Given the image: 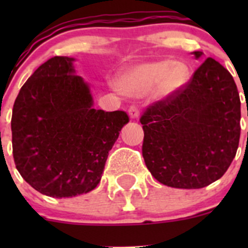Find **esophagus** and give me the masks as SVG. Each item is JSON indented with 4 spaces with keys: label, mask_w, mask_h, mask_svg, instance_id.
I'll return each instance as SVG.
<instances>
[{
    "label": "esophagus",
    "mask_w": 248,
    "mask_h": 248,
    "mask_svg": "<svg viewBox=\"0 0 248 248\" xmlns=\"http://www.w3.org/2000/svg\"><path fill=\"white\" fill-rule=\"evenodd\" d=\"M128 114H129V117H131V119H137V117L139 116V109H138V107L137 106H131L128 108Z\"/></svg>",
    "instance_id": "1"
}]
</instances>
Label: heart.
<instances>
[{"instance_id": "obj_1", "label": "heart", "mask_w": 248, "mask_h": 248, "mask_svg": "<svg viewBox=\"0 0 248 248\" xmlns=\"http://www.w3.org/2000/svg\"><path fill=\"white\" fill-rule=\"evenodd\" d=\"M187 80V68L180 62L169 60L139 63L122 72L116 87L128 96H141L156 89L163 96L175 93Z\"/></svg>"}]
</instances>
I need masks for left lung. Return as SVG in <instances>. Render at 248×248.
<instances>
[{
	"mask_svg": "<svg viewBox=\"0 0 248 248\" xmlns=\"http://www.w3.org/2000/svg\"><path fill=\"white\" fill-rule=\"evenodd\" d=\"M192 54L201 59L202 52ZM240 104L232 74L216 60H205L186 85L140 117L142 157L152 176L186 189L221 179L239 146Z\"/></svg>",
	"mask_w": 248,
	"mask_h": 248,
	"instance_id": "1",
	"label": "left lung"
}]
</instances>
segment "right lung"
<instances>
[{"instance_id": "obj_1", "label": "right lung", "mask_w": 248, "mask_h": 248, "mask_svg": "<svg viewBox=\"0 0 248 248\" xmlns=\"http://www.w3.org/2000/svg\"><path fill=\"white\" fill-rule=\"evenodd\" d=\"M73 57L55 56L22 85L13 107L12 144L17 171L36 191L69 198L96 188L109 151L129 121L121 110L93 108Z\"/></svg>"}]
</instances>
